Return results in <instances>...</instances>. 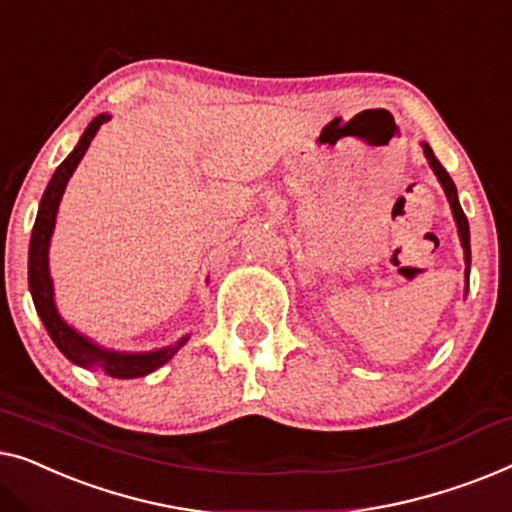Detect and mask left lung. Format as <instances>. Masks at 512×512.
Listing matches in <instances>:
<instances>
[{
  "label": "left lung",
  "mask_w": 512,
  "mask_h": 512,
  "mask_svg": "<svg viewBox=\"0 0 512 512\" xmlns=\"http://www.w3.org/2000/svg\"><path fill=\"white\" fill-rule=\"evenodd\" d=\"M422 150H424V157H427L431 171H434L438 183H441L445 197H448V204H450V211H452V218H455V225H457V234H459V243H462L464 248V297L469 294V273H471V232H469V220H466V215L462 211V204H459V197H457V187L452 183V178L448 171L443 169V164L436 160L434 150L427 141H422Z\"/></svg>",
  "instance_id": "8db88e82"
}]
</instances>
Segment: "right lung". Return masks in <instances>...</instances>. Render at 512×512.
Returning a JSON list of instances; mask_svg holds the SVG:
<instances>
[{"instance_id":"add662e5","label":"right lung","mask_w":512,"mask_h":512,"mask_svg":"<svg viewBox=\"0 0 512 512\" xmlns=\"http://www.w3.org/2000/svg\"><path fill=\"white\" fill-rule=\"evenodd\" d=\"M109 120H111L109 113H99L97 118L85 127V132L81 139H78L76 148L71 150L67 160L55 169L53 178H50L46 192H43V197L39 201L37 220H34V229H32L30 259H27V283H30L34 308H37L43 327H46L48 336L53 338L57 350H60L71 364L83 366V369H92V371L99 369L111 378H141L167 364L169 359L187 343L190 334L178 338L176 343L164 345V348H157V350H148V352H122V350L104 348V345L92 341L90 336L81 334L76 327H71L69 322L62 318L60 311H57L53 278H50V264H48L50 239H53V232H55V218H57V208H60L62 194L67 190V183L69 178L74 176L78 162L83 160L90 141L95 139L99 127Z\"/></svg>"}]
</instances>
